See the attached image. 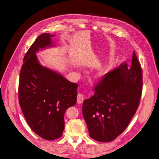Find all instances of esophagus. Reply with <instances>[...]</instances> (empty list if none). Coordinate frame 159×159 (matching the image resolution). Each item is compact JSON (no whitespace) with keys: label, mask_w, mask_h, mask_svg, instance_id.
Returning a JSON list of instances; mask_svg holds the SVG:
<instances>
[{"label":"esophagus","mask_w":159,"mask_h":159,"mask_svg":"<svg viewBox=\"0 0 159 159\" xmlns=\"http://www.w3.org/2000/svg\"><path fill=\"white\" fill-rule=\"evenodd\" d=\"M84 101V96L81 93H79L77 98V102L78 104L82 103Z\"/></svg>","instance_id":"esophagus-1"}]
</instances>
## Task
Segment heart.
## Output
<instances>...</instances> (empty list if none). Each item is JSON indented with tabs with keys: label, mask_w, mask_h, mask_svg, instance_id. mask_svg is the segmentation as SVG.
Returning a JSON list of instances; mask_svg holds the SVG:
<instances>
[{
	"label": "heart",
	"mask_w": 159,
	"mask_h": 159,
	"mask_svg": "<svg viewBox=\"0 0 159 159\" xmlns=\"http://www.w3.org/2000/svg\"><path fill=\"white\" fill-rule=\"evenodd\" d=\"M105 74H106V71H104V70H103V71L102 72V75H104Z\"/></svg>",
	"instance_id": "obj_1"
}]
</instances>
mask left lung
<instances>
[{
	"instance_id": "obj_1",
	"label": "left lung",
	"mask_w": 159,
	"mask_h": 159,
	"mask_svg": "<svg viewBox=\"0 0 159 159\" xmlns=\"http://www.w3.org/2000/svg\"><path fill=\"white\" fill-rule=\"evenodd\" d=\"M94 88V96L83 102V116L91 138L110 142L127 128L139 105L143 74L135 52L131 66L120 64Z\"/></svg>"
}]
</instances>
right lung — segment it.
<instances>
[{
    "instance_id": "right-lung-1",
    "label": "right lung",
    "mask_w": 159,
    "mask_h": 159,
    "mask_svg": "<svg viewBox=\"0 0 159 159\" xmlns=\"http://www.w3.org/2000/svg\"><path fill=\"white\" fill-rule=\"evenodd\" d=\"M53 35H39L24 56L19 80V103L32 131L46 140L62 136L66 110L77 102L78 84L42 66L39 49L52 46Z\"/></svg>"
}]
</instances>
